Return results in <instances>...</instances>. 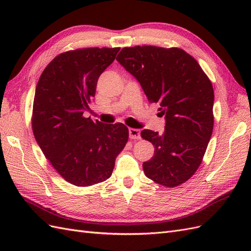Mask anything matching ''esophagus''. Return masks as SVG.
Returning a JSON list of instances; mask_svg holds the SVG:
<instances>
[{"label": "esophagus", "instance_id": "1", "mask_svg": "<svg viewBox=\"0 0 251 251\" xmlns=\"http://www.w3.org/2000/svg\"><path fill=\"white\" fill-rule=\"evenodd\" d=\"M128 136L131 139H140V131L137 128H128Z\"/></svg>", "mask_w": 251, "mask_h": 251}]
</instances>
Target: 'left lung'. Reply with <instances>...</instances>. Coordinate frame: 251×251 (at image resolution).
Returning <instances> with one entry per match:
<instances>
[{
    "mask_svg": "<svg viewBox=\"0 0 251 251\" xmlns=\"http://www.w3.org/2000/svg\"><path fill=\"white\" fill-rule=\"evenodd\" d=\"M118 63L138 80L150 102H159L162 134L143 130L155 154L143 162L146 176L174 187L198 170L214 127V89L197 60L179 48H124Z\"/></svg>",
    "mask_w": 251,
    "mask_h": 251,
    "instance_id": "8db88e82",
    "label": "left lung"
}]
</instances>
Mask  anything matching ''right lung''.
Wrapping results in <instances>:
<instances>
[{
  "mask_svg": "<svg viewBox=\"0 0 251 251\" xmlns=\"http://www.w3.org/2000/svg\"><path fill=\"white\" fill-rule=\"evenodd\" d=\"M120 48H86L57 55L35 88L32 130L44 155L69 183L107 180L128 138L127 127L86 118L100 74Z\"/></svg>",
  "mask_w": 251,
  "mask_h": 251,
  "instance_id": "add662e5",
  "label": "right lung"
}]
</instances>
